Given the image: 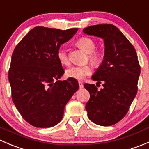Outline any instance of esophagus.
<instances>
[{"label":"esophagus","mask_w":149,"mask_h":149,"mask_svg":"<svg viewBox=\"0 0 149 149\" xmlns=\"http://www.w3.org/2000/svg\"><path fill=\"white\" fill-rule=\"evenodd\" d=\"M79 87H80V88H84V85H83V83H82V82L79 81Z\"/></svg>","instance_id":"esophagus-1"}]
</instances>
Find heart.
<instances>
[{
	"mask_svg": "<svg viewBox=\"0 0 149 149\" xmlns=\"http://www.w3.org/2000/svg\"><path fill=\"white\" fill-rule=\"evenodd\" d=\"M76 45L88 53V60L94 66L101 65L103 61V53L99 49H95L96 43L92 39L89 37H83L79 39ZM57 58L62 65H68L70 64V57L68 50L64 47H61L57 51ZM92 71V68L90 65L72 66L67 69L65 75L67 77L72 79L82 80L86 76H89Z\"/></svg>",
	"mask_w": 149,
	"mask_h": 149,
	"instance_id": "b5f03b06",
	"label": "heart"
}]
</instances>
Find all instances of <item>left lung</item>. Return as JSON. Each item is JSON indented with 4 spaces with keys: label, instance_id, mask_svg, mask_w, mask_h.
I'll use <instances>...</instances> for the list:
<instances>
[{
    "label": "left lung",
    "instance_id": "8db88e82",
    "mask_svg": "<svg viewBox=\"0 0 149 149\" xmlns=\"http://www.w3.org/2000/svg\"><path fill=\"white\" fill-rule=\"evenodd\" d=\"M89 35L104 39L105 46L102 63L92 76L103 88L85 84L90 94L86 104L87 116L102 126H110L120 121L128 112L138 91L141 73L137 54L133 45L119 29L112 24H98L84 29Z\"/></svg>",
    "mask_w": 149,
    "mask_h": 149
}]
</instances>
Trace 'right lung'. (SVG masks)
Here are the masks:
<instances>
[{"instance_id":"obj_1","label":"right lung","mask_w":149,"mask_h":149,"mask_svg":"<svg viewBox=\"0 0 149 149\" xmlns=\"http://www.w3.org/2000/svg\"><path fill=\"white\" fill-rule=\"evenodd\" d=\"M77 31L36 26L13 50L8 70L12 100L22 118L34 127L60 123L65 104L79 89L76 79L58 80L64 69L57 58L58 48Z\"/></svg>"}]
</instances>
